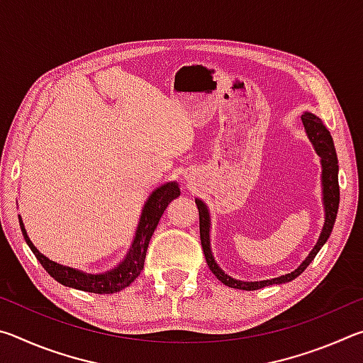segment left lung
Returning a JSON list of instances; mask_svg holds the SVG:
<instances>
[{
    "instance_id": "8db88e82",
    "label": "left lung",
    "mask_w": 363,
    "mask_h": 363,
    "mask_svg": "<svg viewBox=\"0 0 363 363\" xmlns=\"http://www.w3.org/2000/svg\"><path fill=\"white\" fill-rule=\"evenodd\" d=\"M301 120H303L304 130L307 138H309L311 144L314 145V150L318 157H320V164H322V200H323V211H325V223L322 227L320 237H318L317 243L314 248L311 250V253L306 256V259L299 264V266L293 270L290 274L280 275V277L269 279V280H259V281H245V280H237L230 277L229 274H225L223 269L218 266V262L214 261L213 251H211V238H210V230H211V218L210 211H208V206L203 200L195 199L196 208H199L200 214V240L201 247H203L205 259L208 267L211 269V272L216 275L218 280L223 281L224 285L230 288H237V290H259V288L269 286V285H280L286 284V281H291L304 272V269L309 266V264L314 261L318 251L323 247L327 240L330 238V233L333 230L337 208H340V184H337V157L333 144V138H331L330 131L327 126L323 125L322 120L311 112H304L301 115Z\"/></svg>"
}]
</instances>
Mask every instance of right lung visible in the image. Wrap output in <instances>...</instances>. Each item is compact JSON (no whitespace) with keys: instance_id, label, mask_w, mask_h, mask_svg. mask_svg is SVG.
<instances>
[{"instance_id":"right-lung-1","label":"right lung","mask_w":363,"mask_h":363,"mask_svg":"<svg viewBox=\"0 0 363 363\" xmlns=\"http://www.w3.org/2000/svg\"><path fill=\"white\" fill-rule=\"evenodd\" d=\"M179 195H181V189H179V184L176 181L164 182L153 190L143 206V213H140L138 229H136V233H134L131 247L128 250L126 256L123 257V261L116 264L115 267L106 270V272L102 274H86L79 269L62 266V264L51 261L49 257L40 253L38 248L35 247L32 240H30L27 235L26 225H23L21 216H19V224H21L22 235L26 238L30 250L33 251L36 259L40 261L41 266L45 267L46 272L51 275L54 280L65 286L75 288V290L97 293V294H112L116 291H121L123 288L130 286L133 281L138 279V275L144 267L147 248H149V242L153 235V232L157 229L158 220L162 218L164 210H167V206Z\"/></svg>"}]
</instances>
